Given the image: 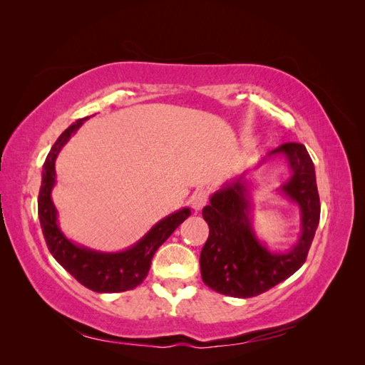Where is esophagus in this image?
I'll use <instances>...</instances> for the list:
<instances>
[{
    "instance_id": "esophagus-1",
    "label": "esophagus",
    "mask_w": 365,
    "mask_h": 365,
    "mask_svg": "<svg viewBox=\"0 0 365 365\" xmlns=\"http://www.w3.org/2000/svg\"><path fill=\"white\" fill-rule=\"evenodd\" d=\"M207 201H208V192L204 190V189L196 190L189 200V202H190V205H192L195 212H200V210L207 204Z\"/></svg>"
}]
</instances>
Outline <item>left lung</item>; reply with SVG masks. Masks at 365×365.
<instances>
[{"instance_id": "obj_1", "label": "left lung", "mask_w": 365, "mask_h": 365, "mask_svg": "<svg viewBox=\"0 0 365 365\" xmlns=\"http://www.w3.org/2000/svg\"><path fill=\"white\" fill-rule=\"evenodd\" d=\"M277 153L286 157L292 172L280 190L300 207L302 236L288 252H271L257 240L251 227L245 173L224 184L202 208L210 233L200 259L204 283L219 294L237 298L256 297L291 277L306 262L319 222L314 163L300 143H284L271 150L268 158Z\"/></svg>"}]
</instances>
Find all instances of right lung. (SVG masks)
Returning a JSON list of instances; mask_svg holds the SVG:
<instances>
[{
    "mask_svg": "<svg viewBox=\"0 0 365 365\" xmlns=\"http://www.w3.org/2000/svg\"><path fill=\"white\" fill-rule=\"evenodd\" d=\"M86 118L88 117L77 120L76 123L62 132L43 163L42 182L38 196L39 222L43 239H46L53 257L77 282L94 292H123L134 289L143 283L149 272L153 254L169 239L178 225L192 215V212L190 208H182L161 219L135 245L120 252L94 251L76 245L65 237L58 225V210L51 201V190L56 182L54 161L65 143L71 138Z\"/></svg>",
    "mask_w": 365,
    "mask_h": 365,
    "instance_id": "obj_1",
    "label": "right lung"
}]
</instances>
